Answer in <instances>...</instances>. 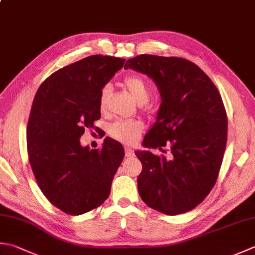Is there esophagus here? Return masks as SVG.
<instances>
[{
  "instance_id": "1",
  "label": "esophagus",
  "mask_w": 255,
  "mask_h": 255,
  "mask_svg": "<svg viewBox=\"0 0 255 255\" xmlns=\"http://www.w3.org/2000/svg\"><path fill=\"white\" fill-rule=\"evenodd\" d=\"M125 154H126V157H130V156H132V154H133L132 149H131V148H129V147H125Z\"/></svg>"
}]
</instances>
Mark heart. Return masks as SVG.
Instances as JSON below:
<instances>
[{"instance_id": "b5f03b06", "label": "heart", "mask_w": 255, "mask_h": 255, "mask_svg": "<svg viewBox=\"0 0 255 255\" xmlns=\"http://www.w3.org/2000/svg\"><path fill=\"white\" fill-rule=\"evenodd\" d=\"M123 85L139 105H141L142 107L147 106L151 92L146 79L139 75H130L124 79ZM109 96H111V86L105 85L98 95V107L101 112L107 111ZM142 130L143 124L136 119H119L108 128V132L112 138L127 144L137 141Z\"/></svg>"}]
</instances>
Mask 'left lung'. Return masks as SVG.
<instances>
[{
  "mask_svg": "<svg viewBox=\"0 0 255 255\" xmlns=\"http://www.w3.org/2000/svg\"><path fill=\"white\" fill-rule=\"evenodd\" d=\"M128 68L157 84L162 103L142 144L168 154L134 152L142 164L139 196L168 216L186 213L206 199L220 171L228 137L221 95L210 77L186 58L141 54L128 59Z\"/></svg>",
  "mask_w": 255,
  "mask_h": 255,
  "instance_id": "left-lung-1",
  "label": "left lung"
}]
</instances>
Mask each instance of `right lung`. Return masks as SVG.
I'll return each mask as SVG.
<instances>
[{
  "label": "right lung",
  "mask_w": 255,
  "mask_h": 255,
  "mask_svg": "<svg viewBox=\"0 0 255 255\" xmlns=\"http://www.w3.org/2000/svg\"><path fill=\"white\" fill-rule=\"evenodd\" d=\"M126 59L93 55L53 73L37 89L29 114L27 154L47 200L71 216L86 213L111 194L125 156L122 143L105 138L102 149L79 142L85 129L97 128L98 95Z\"/></svg>",
  "instance_id": "add662e5"
}]
</instances>
